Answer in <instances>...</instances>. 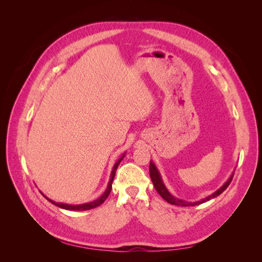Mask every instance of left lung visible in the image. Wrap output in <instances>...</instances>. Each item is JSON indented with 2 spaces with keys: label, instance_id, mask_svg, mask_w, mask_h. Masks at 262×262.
<instances>
[{
  "label": "left lung",
  "instance_id": "left-lung-1",
  "mask_svg": "<svg viewBox=\"0 0 262 262\" xmlns=\"http://www.w3.org/2000/svg\"><path fill=\"white\" fill-rule=\"evenodd\" d=\"M149 176H150V179H152V182L153 185L156 189V191L160 193V195L163 198V199L165 201H167L168 203L170 204H173V205H178V207H194V205H198V204H201V203H204L207 202L211 199H214V198L220 195L222 192L224 191V190L229 186V184H231V181L233 179V176H234V172L232 173L231 176H229V178L224 182V185L222 186L220 189H217L216 191H214L212 194L205 196L204 199L200 200V201H195V202H189V201H186V200H182V199H178V198L173 196L170 192L169 190L167 189V187L165 186L164 181L162 179V176H161V172L160 170L157 169L156 165L150 161L149 162Z\"/></svg>",
  "mask_w": 262,
  "mask_h": 262
}]
</instances>
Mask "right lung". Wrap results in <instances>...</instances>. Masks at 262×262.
I'll return each mask as SVG.
<instances>
[{
    "instance_id": "right-lung-1",
    "label": "right lung",
    "mask_w": 262,
    "mask_h": 262,
    "mask_svg": "<svg viewBox=\"0 0 262 262\" xmlns=\"http://www.w3.org/2000/svg\"><path fill=\"white\" fill-rule=\"evenodd\" d=\"M125 153H126V152H125ZM125 153H123V154L121 155V157L119 158V160L115 163L114 167H113V170H112V173H110V179H109V182H108V186H107V188H106V190H105V192L102 193V194L98 198V199L94 200V201H92V202H89V203H83V204H76V205H75V204H68V203L54 202L53 200H50L49 198H47L46 195H45V198H47V199H48V200H49L51 203H53L54 205H57V207H59V208H61V209L70 210V211H86V210H91V209H94V208L98 207V205H100L101 203L105 202V200L108 198L110 191H112V185H113V181H114V178H115V175H116V170H117V168H118L119 164H120V162L124 158Z\"/></svg>"
}]
</instances>
